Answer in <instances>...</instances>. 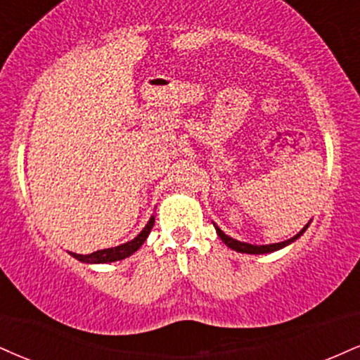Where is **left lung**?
<instances>
[{"mask_svg": "<svg viewBox=\"0 0 360 360\" xmlns=\"http://www.w3.org/2000/svg\"><path fill=\"white\" fill-rule=\"evenodd\" d=\"M309 228V224L302 229L298 235H295L293 238H290V240L287 241H281V243H274V245H263V246H257V245H250V243H241V241L238 240H233V238H229L228 235H224V233L219 229L218 226H216V233H218V236L221 238V240L224 241V245H228L229 248L235 250V251H240V253H250V255H263V253H271V251H276L280 248H283V246H287L292 243V241H295L298 236L302 235V233L305 231V229Z\"/></svg>", "mask_w": 360, "mask_h": 360, "instance_id": "left-lung-1", "label": "left lung"}]
</instances>
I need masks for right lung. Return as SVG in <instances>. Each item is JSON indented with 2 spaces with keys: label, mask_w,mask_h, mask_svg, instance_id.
<instances>
[{
  "label": "right lung",
  "mask_w": 360,
  "mask_h": 360,
  "mask_svg": "<svg viewBox=\"0 0 360 360\" xmlns=\"http://www.w3.org/2000/svg\"><path fill=\"white\" fill-rule=\"evenodd\" d=\"M153 226H154V216L149 219V223L146 224V228L142 229V231L139 233V235L134 238L132 241H129V243L115 246V248L94 251V253H90V255H77V253H70V255L73 258L80 259V262H84V263H110V262H117V259H124V258L131 257L132 253H136V251L141 248L142 243L146 241V238L149 236Z\"/></svg>",
  "instance_id": "1"
}]
</instances>
